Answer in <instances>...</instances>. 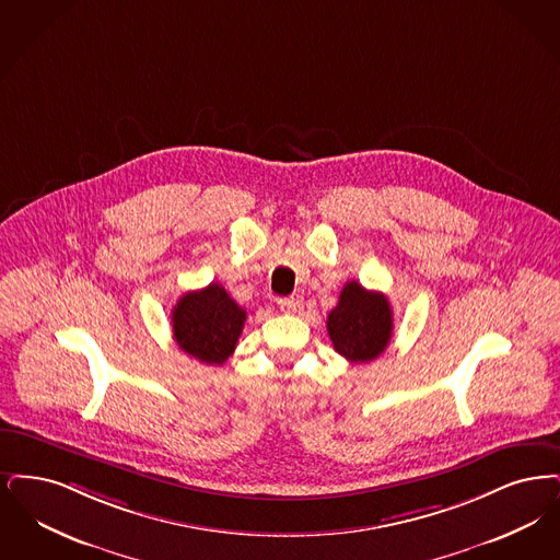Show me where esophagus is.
<instances>
[{
	"instance_id": "obj_1",
	"label": "esophagus",
	"mask_w": 560,
	"mask_h": 560,
	"mask_svg": "<svg viewBox=\"0 0 560 560\" xmlns=\"http://www.w3.org/2000/svg\"><path fill=\"white\" fill-rule=\"evenodd\" d=\"M278 307H280V312H284V314H294V312L299 310V299H294V296H282V299H278Z\"/></svg>"
}]
</instances>
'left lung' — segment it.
I'll return each instance as SVG.
<instances>
[{
	"instance_id": "1",
	"label": "left lung",
	"mask_w": 560,
	"mask_h": 560,
	"mask_svg": "<svg viewBox=\"0 0 560 560\" xmlns=\"http://www.w3.org/2000/svg\"><path fill=\"white\" fill-rule=\"evenodd\" d=\"M335 351L353 364L376 360L390 341L393 312L383 292L365 291L355 280L342 287L337 307L328 314Z\"/></svg>"
}]
</instances>
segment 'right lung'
<instances>
[{"label": "right lung", "mask_w": 560, "mask_h": 560, "mask_svg": "<svg viewBox=\"0 0 560 560\" xmlns=\"http://www.w3.org/2000/svg\"><path fill=\"white\" fill-rule=\"evenodd\" d=\"M244 319L246 312L218 282L182 294L171 312L173 337L179 349L211 365L223 364L234 353Z\"/></svg>", "instance_id": "obj_1"}]
</instances>
